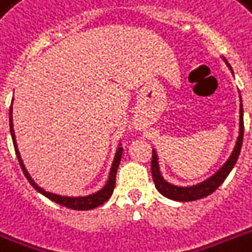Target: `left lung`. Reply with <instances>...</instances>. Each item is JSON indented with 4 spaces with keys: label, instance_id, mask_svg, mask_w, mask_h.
<instances>
[{
    "label": "left lung",
    "instance_id": "left-lung-1",
    "mask_svg": "<svg viewBox=\"0 0 252 252\" xmlns=\"http://www.w3.org/2000/svg\"><path fill=\"white\" fill-rule=\"evenodd\" d=\"M223 61L226 63V65L230 68L229 63L226 61L225 57H222ZM239 136L235 142L234 150L229 157L225 163L217 170L212 176H209L208 179H205L201 183L193 184V186H187V187H180V186H174V184L168 183L163 179V176L159 170V163H158V156L156 149H153V157H152V175H153L154 184L158 192L163 195L167 199L175 200V201H193V200L203 199L205 196L211 195L217 189V188L223 183V180L226 179L227 175L230 174L233 170L234 165L237 163L238 156L241 153V148H242V141H243V107H242V100H241V106H239Z\"/></svg>",
    "mask_w": 252,
    "mask_h": 252
}]
</instances>
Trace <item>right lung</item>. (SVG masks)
I'll use <instances>...</instances> for the list:
<instances>
[{
	"label": "right lung",
	"instance_id": "add662e5",
	"mask_svg": "<svg viewBox=\"0 0 252 252\" xmlns=\"http://www.w3.org/2000/svg\"><path fill=\"white\" fill-rule=\"evenodd\" d=\"M9 122H10V133H11V138H13L14 149H15V154H17L18 161H19V165L22 167V171L25 174V176L27 178V180L30 182V184L32 186L37 192H40L41 195H44L45 197H48L49 200H52L55 203L60 204L63 207L70 208V209H74V211H89V209H94V208L102 205L103 203H106L107 200L110 199L112 192H114L115 188V182H116V171H118L119 163H120V159H122L123 154V148L122 144L119 145L118 150H116V154H115L114 162H112V166H111L110 175H108V179H107V183L104 184V187L100 188L99 191L91 193V195L86 196H61L57 195V193H52V192H48L43 189L41 187H39L33 179L31 178V175L27 171V168L25 167V163L22 161L21 153L18 150L17 141H15V133H14L13 128V102H11V106H10V112H9Z\"/></svg>",
	"mask_w": 252,
	"mask_h": 252
}]
</instances>
